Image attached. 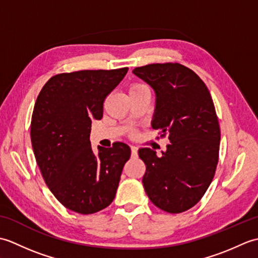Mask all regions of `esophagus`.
Returning <instances> with one entry per match:
<instances>
[{
    "instance_id": "34e87169",
    "label": "esophagus",
    "mask_w": 258,
    "mask_h": 258,
    "mask_svg": "<svg viewBox=\"0 0 258 258\" xmlns=\"http://www.w3.org/2000/svg\"><path fill=\"white\" fill-rule=\"evenodd\" d=\"M131 151H132V157L138 156V147L132 146V147H131Z\"/></svg>"
}]
</instances>
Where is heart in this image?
I'll return each mask as SVG.
<instances>
[{
  "label": "heart",
  "mask_w": 258,
  "mask_h": 258,
  "mask_svg": "<svg viewBox=\"0 0 258 258\" xmlns=\"http://www.w3.org/2000/svg\"><path fill=\"white\" fill-rule=\"evenodd\" d=\"M144 90H150V87L145 83H142V82H134V83L130 85V94L139 91H144Z\"/></svg>",
  "instance_id": "1"
}]
</instances>
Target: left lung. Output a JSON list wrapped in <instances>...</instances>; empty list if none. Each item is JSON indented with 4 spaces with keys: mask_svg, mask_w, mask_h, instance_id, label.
Segmentation results:
<instances>
[{
    "mask_svg": "<svg viewBox=\"0 0 258 258\" xmlns=\"http://www.w3.org/2000/svg\"><path fill=\"white\" fill-rule=\"evenodd\" d=\"M133 73L154 89L152 127L171 142L161 157L149 147L139 151L145 191L161 210L183 213L204 196L218 163L221 130L212 96L200 76L179 63L149 64Z\"/></svg>",
    "mask_w": 258,
    "mask_h": 258,
    "instance_id": "8db88e82",
    "label": "left lung"
}]
</instances>
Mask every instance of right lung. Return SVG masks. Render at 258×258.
<instances>
[{"label":"right lung","mask_w":258,"mask_h":258,"mask_svg":"<svg viewBox=\"0 0 258 258\" xmlns=\"http://www.w3.org/2000/svg\"><path fill=\"white\" fill-rule=\"evenodd\" d=\"M128 68L83 70L52 76L38 94L31 120L33 152L42 176L69 210L93 214L113 202L131 149L124 143L92 150L93 119Z\"/></svg>","instance_id":"add662e5"}]
</instances>
